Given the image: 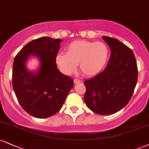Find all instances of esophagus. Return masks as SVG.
<instances>
[{"instance_id": "obj_1", "label": "esophagus", "mask_w": 149, "mask_h": 149, "mask_svg": "<svg viewBox=\"0 0 149 149\" xmlns=\"http://www.w3.org/2000/svg\"><path fill=\"white\" fill-rule=\"evenodd\" d=\"M81 82V80H78V79H76V78H75V79L73 80V82H74V84L79 83V82Z\"/></svg>"}]
</instances>
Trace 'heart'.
Masks as SVG:
<instances>
[{"label": "heart", "instance_id": "b5f03b06", "mask_svg": "<svg viewBox=\"0 0 149 149\" xmlns=\"http://www.w3.org/2000/svg\"><path fill=\"white\" fill-rule=\"evenodd\" d=\"M66 53H58L55 64L62 73L71 75L79 64L80 71L86 76L98 74L104 69L109 59L108 47L103 42L77 40L66 48Z\"/></svg>", "mask_w": 149, "mask_h": 149}]
</instances>
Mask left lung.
Segmentation results:
<instances>
[{"instance_id": "1", "label": "left lung", "mask_w": 149, "mask_h": 149, "mask_svg": "<svg viewBox=\"0 0 149 149\" xmlns=\"http://www.w3.org/2000/svg\"><path fill=\"white\" fill-rule=\"evenodd\" d=\"M111 54L107 67L94 78L84 82V101L95 113L107 115L128 104L137 81V66L133 52L115 38L103 36Z\"/></svg>"}]
</instances>
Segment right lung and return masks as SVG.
<instances>
[{
	"mask_svg": "<svg viewBox=\"0 0 149 149\" xmlns=\"http://www.w3.org/2000/svg\"><path fill=\"white\" fill-rule=\"evenodd\" d=\"M60 39L44 37L31 41L16 55L12 69V85L21 106L36 118L56 114L73 87V80L57 69L55 58ZM30 56L40 60L38 70L31 72L26 64Z\"/></svg>",
	"mask_w": 149,
	"mask_h": 149,
	"instance_id": "obj_1",
	"label": "right lung"
}]
</instances>
